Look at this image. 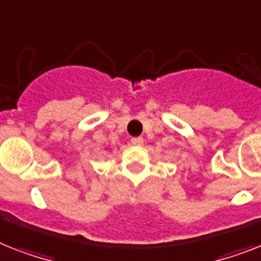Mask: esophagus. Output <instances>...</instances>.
<instances>
[{
	"label": "esophagus",
	"mask_w": 261,
	"mask_h": 261,
	"mask_svg": "<svg viewBox=\"0 0 261 261\" xmlns=\"http://www.w3.org/2000/svg\"><path fill=\"white\" fill-rule=\"evenodd\" d=\"M143 143H144L143 137H133V139L130 140V144H132V145H143Z\"/></svg>",
	"instance_id": "obj_1"
}]
</instances>
